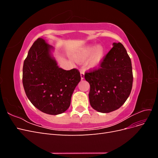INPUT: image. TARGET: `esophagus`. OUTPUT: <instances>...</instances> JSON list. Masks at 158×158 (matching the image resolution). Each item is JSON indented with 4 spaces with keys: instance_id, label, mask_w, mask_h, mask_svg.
Returning a JSON list of instances; mask_svg holds the SVG:
<instances>
[{
    "instance_id": "1",
    "label": "esophagus",
    "mask_w": 158,
    "mask_h": 158,
    "mask_svg": "<svg viewBox=\"0 0 158 158\" xmlns=\"http://www.w3.org/2000/svg\"><path fill=\"white\" fill-rule=\"evenodd\" d=\"M80 76H81V78L82 79L84 78V72L83 70H80Z\"/></svg>"
}]
</instances>
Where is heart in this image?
<instances>
[{"label": "heart", "mask_w": 158, "mask_h": 158, "mask_svg": "<svg viewBox=\"0 0 158 158\" xmlns=\"http://www.w3.org/2000/svg\"><path fill=\"white\" fill-rule=\"evenodd\" d=\"M104 56V49L102 47H95L89 45L78 56V59L80 61H84L89 57V65L91 66H97L101 63Z\"/></svg>", "instance_id": "1"}]
</instances>
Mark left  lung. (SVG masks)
Segmentation results:
<instances>
[{"label": "left lung", "mask_w": 158, "mask_h": 158, "mask_svg": "<svg viewBox=\"0 0 158 158\" xmlns=\"http://www.w3.org/2000/svg\"><path fill=\"white\" fill-rule=\"evenodd\" d=\"M98 69L84 74L90 85L91 106L101 113L120 108L131 94L133 75L131 58L121 43H113Z\"/></svg>", "instance_id": "1"}]
</instances>
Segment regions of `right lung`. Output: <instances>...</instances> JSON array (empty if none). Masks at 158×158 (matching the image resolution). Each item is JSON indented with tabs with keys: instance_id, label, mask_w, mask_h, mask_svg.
Instances as JSON below:
<instances>
[{
	"instance_id": "add662e5",
	"label": "right lung",
	"mask_w": 158,
	"mask_h": 158,
	"mask_svg": "<svg viewBox=\"0 0 158 158\" xmlns=\"http://www.w3.org/2000/svg\"><path fill=\"white\" fill-rule=\"evenodd\" d=\"M52 49L42 38L33 43L23 62L22 82L33 106L45 113L56 115L70 107L72 95L81 77L77 69L59 68L51 56Z\"/></svg>"
}]
</instances>
